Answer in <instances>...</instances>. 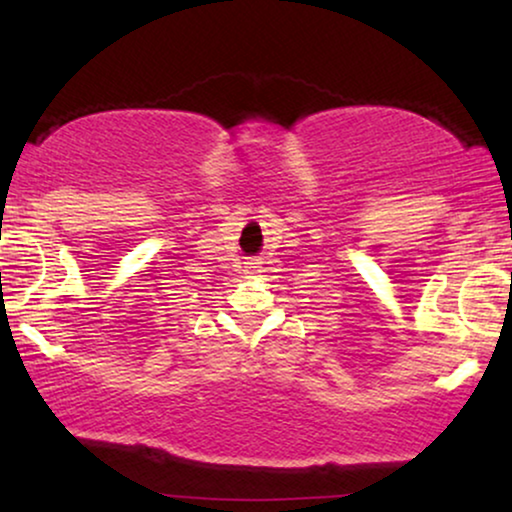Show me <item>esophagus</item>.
<instances>
[{
  "mask_svg": "<svg viewBox=\"0 0 512 512\" xmlns=\"http://www.w3.org/2000/svg\"><path fill=\"white\" fill-rule=\"evenodd\" d=\"M244 275H247L249 279H254V277H258V275H261V265H258L256 261H251V263H247V265H244Z\"/></svg>",
  "mask_w": 512,
  "mask_h": 512,
  "instance_id": "esophagus-1",
  "label": "esophagus"
}]
</instances>
